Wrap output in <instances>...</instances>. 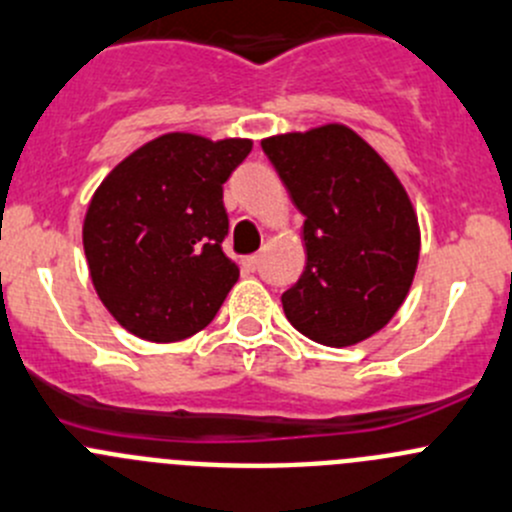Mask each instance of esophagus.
<instances>
[{
	"instance_id": "obj_1",
	"label": "esophagus",
	"mask_w": 512,
	"mask_h": 512,
	"mask_svg": "<svg viewBox=\"0 0 512 512\" xmlns=\"http://www.w3.org/2000/svg\"><path fill=\"white\" fill-rule=\"evenodd\" d=\"M242 265L247 267V270H257V265H260V255H250L242 260Z\"/></svg>"
}]
</instances>
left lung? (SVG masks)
<instances>
[{
    "instance_id": "8db88e82",
    "label": "left lung",
    "mask_w": 512,
    "mask_h": 512,
    "mask_svg": "<svg viewBox=\"0 0 512 512\" xmlns=\"http://www.w3.org/2000/svg\"><path fill=\"white\" fill-rule=\"evenodd\" d=\"M305 217V270L282 292L295 330L347 347L388 325L420 260L415 207L393 167L340 122L262 140Z\"/></svg>"
}]
</instances>
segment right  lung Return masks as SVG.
Instances as JSON below:
<instances>
[{
  "label": "right lung",
  "mask_w": 512,
  "mask_h": 512,
  "mask_svg": "<svg viewBox=\"0 0 512 512\" xmlns=\"http://www.w3.org/2000/svg\"><path fill=\"white\" fill-rule=\"evenodd\" d=\"M252 140L167 132L124 157L89 200L82 245L109 315L132 335L177 342L212 322L240 267L222 252V185Z\"/></svg>",
  "instance_id": "1"
}]
</instances>
